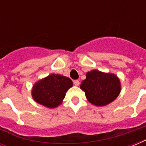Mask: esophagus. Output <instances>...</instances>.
<instances>
[{
	"label": "esophagus",
	"instance_id": "1",
	"mask_svg": "<svg viewBox=\"0 0 146 146\" xmlns=\"http://www.w3.org/2000/svg\"><path fill=\"white\" fill-rule=\"evenodd\" d=\"M73 84L77 86H79V85H80V81H79V80H74V81H73Z\"/></svg>",
	"mask_w": 146,
	"mask_h": 146
}]
</instances>
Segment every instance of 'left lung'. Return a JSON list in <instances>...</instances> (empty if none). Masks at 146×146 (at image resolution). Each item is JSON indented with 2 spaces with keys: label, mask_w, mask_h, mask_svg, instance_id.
Returning <instances> with one entry per match:
<instances>
[{
  "label": "left lung",
  "mask_w": 146,
  "mask_h": 146,
  "mask_svg": "<svg viewBox=\"0 0 146 146\" xmlns=\"http://www.w3.org/2000/svg\"><path fill=\"white\" fill-rule=\"evenodd\" d=\"M87 99L97 106H104L117 97L120 92V80L115 75L92 70L80 85Z\"/></svg>",
  "instance_id": "left-lung-1"
}]
</instances>
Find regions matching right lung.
<instances>
[{"instance_id": "right-lung-1", "label": "right lung", "mask_w": 146, "mask_h": 146, "mask_svg": "<svg viewBox=\"0 0 146 146\" xmlns=\"http://www.w3.org/2000/svg\"><path fill=\"white\" fill-rule=\"evenodd\" d=\"M73 86L72 80L58 74H51L39 80L33 86V97L35 102L48 108H56L65 97L66 92Z\"/></svg>"}]
</instances>
